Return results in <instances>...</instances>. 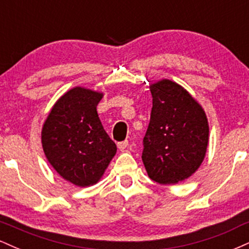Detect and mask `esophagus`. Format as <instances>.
<instances>
[{"instance_id": "obj_1", "label": "esophagus", "mask_w": 249, "mask_h": 249, "mask_svg": "<svg viewBox=\"0 0 249 249\" xmlns=\"http://www.w3.org/2000/svg\"><path fill=\"white\" fill-rule=\"evenodd\" d=\"M117 146H118V148L121 151H124L125 148H126L128 146V142L127 141H123V142H119L118 144H117Z\"/></svg>"}]
</instances>
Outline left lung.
I'll return each instance as SVG.
<instances>
[{
  "label": "left lung",
  "mask_w": 249,
  "mask_h": 249,
  "mask_svg": "<svg viewBox=\"0 0 249 249\" xmlns=\"http://www.w3.org/2000/svg\"><path fill=\"white\" fill-rule=\"evenodd\" d=\"M152 110L142 139V159L148 177L177 184L198 170L206 154L208 122L196 99L168 79L151 84Z\"/></svg>",
  "instance_id": "8db88e82"
}]
</instances>
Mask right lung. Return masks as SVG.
Here are the masks:
<instances>
[{
	"label": "right lung",
	"instance_id": "obj_1",
	"mask_svg": "<svg viewBox=\"0 0 249 249\" xmlns=\"http://www.w3.org/2000/svg\"><path fill=\"white\" fill-rule=\"evenodd\" d=\"M102 97L89 89H71L56 102L43 125L48 161L76 186L96 184L117 152L97 113Z\"/></svg>",
	"mask_w": 249,
	"mask_h": 249
}]
</instances>
